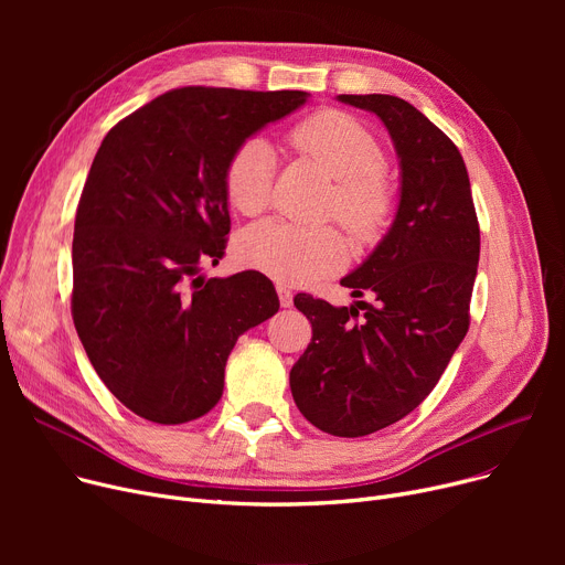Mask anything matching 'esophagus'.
Instances as JSON below:
<instances>
[{
    "label": "esophagus",
    "instance_id": "34e87169",
    "mask_svg": "<svg viewBox=\"0 0 565 565\" xmlns=\"http://www.w3.org/2000/svg\"><path fill=\"white\" fill-rule=\"evenodd\" d=\"M277 295H279V302H281V307H284V309L292 307V290H290L288 286L279 284V286H277Z\"/></svg>",
    "mask_w": 565,
    "mask_h": 565
}]
</instances>
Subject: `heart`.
Here are the masks:
<instances>
[{
  "mask_svg": "<svg viewBox=\"0 0 565 565\" xmlns=\"http://www.w3.org/2000/svg\"><path fill=\"white\" fill-rule=\"evenodd\" d=\"M292 141L337 181L332 211L343 224L358 237L375 235L390 215L392 196L382 181L387 158L371 130L358 118L330 109L302 121ZM275 162V148L263 137L243 141L231 156L224 190L237 213L258 215L270 203ZM241 256L275 281L311 284L339 270L348 258V243L334 226L265 220L243 233Z\"/></svg>",
  "mask_w": 565,
  "mask_h": 565,
  "instance_id": "heart-1",
  "label": "heart"
}]
</instances>
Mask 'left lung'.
<instances>
[{
  "instance_id": "obj_1",
  "label": "left lung",
  "mask_w": 565,
  "mask_h": 565,
  "mask_svg": "<svg viewBox=\"0 0 565 565\" xmlns=\"http://www.w3.org/2000/svg\"><path fill=\"white\" fill-rule=\"evenodd\" d=\"M337 100L387 128L401 169L398 205L375 249L341 279L352 298L371 292L373 305L295 295L313 339L290 369V392L322 433L362 437L417 407L462 343L481 233L460 151L417 107L384 94Z\"/></svg>"
}]
</instances>
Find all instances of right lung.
Returning <instances> with one entry per match:
<instances>
[{
  "label": "right lung",
  "mask_w": 565,
  "mask_h": 565,
  "mask_svg": "<svg viewBox=\"0 0 565 565\" xmlns=\"http://www.w3.org/2000/svg\"><path fill=\"white\" fill-rule=\"evenodd\" d=\"M307 92L185 86L126 116L86 175L73 237V320L105 387L141 419L211 412L237 337L279 311L273 281L201 275L231 228L224 171Z\"/></svg>",
  "instance_id": "right-lung-1"
}]
</instances>
